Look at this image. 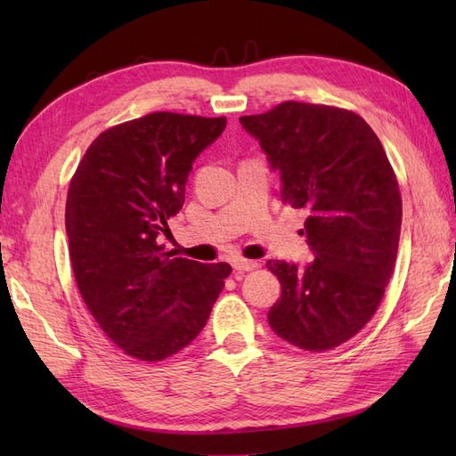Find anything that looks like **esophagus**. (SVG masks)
Instances as JSON below:
<instances>
[{
  "instance_id": "1",
  "label": "esophagus",
  "mask_w": 456,
  "mask_h": 456,
  "mask_svg": "<svg viewBox=\"0 0 456 456\" xmlns=\"http://www.w3.org/2000/svg\"><path fill=\"white\" fill-rule=\"evenodd\" d=\"M258 266L260 265L256 263V260H247V258H237L233 263V268L239 270V273H248V270H255Z\"/></svg>"
}]
</instances>
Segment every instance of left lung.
I'll use <instances>...</instances> for the list:
<instances>
[{"instance_id":"8db88e82","label":"left lung","mask_w":456,"mask_h":456,"mask_svg":"<svg viewBox=\"0 0 456 456\" xmlns=\"http://www.w3.org/2000/svg\"><path fill=\"white\" fill-rule=\"evenodd\" d=\"M239 121L280 170L282 201L309 213L314 263H266L282 286L268 323L304 351H331L370 322L394 274L402 198L392 164L370 125L335 105L284 102Z\"/></svg>"}]
</instances>
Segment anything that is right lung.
<instances>
[{"label": "right lung", "mask_w": 456, "mask_h": 456, "mask_svg": "<svg viewBox=\"0 0 456 456\" xmlns=\"http://www.w3.org/2000/svg\"><path fill=\"white\" fill-rule=\"evenodd\" d=\"M225 118L149 113L105 129L86 151L66 198L76 284L95 323L125 354L159 362L206 327L227 263L201 265L160 245L183 206L198 154Z\"/></svg>", "instance_id": "obj_1"}]
</instances>
